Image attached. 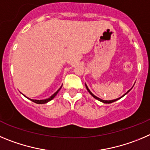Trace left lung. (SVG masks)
I'll return each mask as SVG.
<instances>
[{
    "label": "left lung",
    "instance_id": "left-lung-1",
    "mask_svg": "<svg viewBox=\"0 0 150 150\" xmlns=\"http://www.w3.org/2000/svg\"><path fill=\"white\" fill-rule=\"evenodd\" d=\"M85 86H86V88H87V91H88L89 93H90V95H91L92 96H93V97H94V98H95L96 99H97V100L100 101V102H103V103H106V104H110V103H112V102H116V101H117V100H118V99H120V98H122V97H123L124 96H125V95H126V94H127L128 93H129V92L131 90H132V89H130V90H128V91H127V93H125V94H124L123 96H122L120 97V98H116V99H114V100H109V101H108V100H102V99H101V98H98V97H97V96H95V95H93V94L92 93H91V91H90V90H89V88H88V87H87V84H86V83H85Z\"/></svg>",
    "mask_w": 150,
    "mask_h": 150
}]
</instances>
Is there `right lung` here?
<instances>
[{
	"mask_svg": "<svg viewBox=\"0 0 150 150\" xmlns=\"http://www.w3.org/2000/svg\"><path fill=\"white\" fill-rule=\"evenodd\" d=\"M61 87H60V88L59 89V90H57V91L55 92V93H54L53 94V95L51 96H50L49 98H46V99H42V100H36V99H30V98H28V97H27V98H29L30 100H31L32 102H35V103H36V104H45V103H47V102H50V101L52 100V99H53V98H54L55 96H56L57 94V93H58V92L60 91V89H61ZM25 97H26V96H25Z\"/></svg>",
	"mask_w": 150,
	"mask_h": 150,
	"instance_id": "1",
	"label": "right lung"
}]
</instances>
